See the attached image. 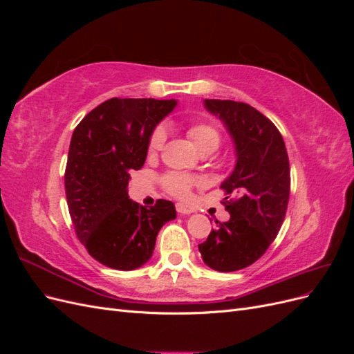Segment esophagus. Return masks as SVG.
<instances>
[{
	"label": "esophagus",
	"instance_id": "1",
	"mask_svg": "<svg viewBox=\"0 0 354 354\" xmlns=\"http://www.w3.org/2000/svg\"><path fill=\"white\" fill-rule=\"evenodd\" d=\"M176 209L178 214H181V216H187V214H192L194 212V209H192L190 207L187 205H183V203H177L176 205Z\"/></svg>",
	"mask_w": 354,
	"mask_h": 354
}]
</instances>
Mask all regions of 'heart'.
Instances as JSON below:
<instances>
[{
  "label": "heart",
  "instance_id": "obj_1",
  "mask_svg": "<svg viewBox=\"0 0 354 354\" xmlns=\"http://www.w3.org/2000/svg\"><path fill=\"white\" fill-rule=\"evenodd\" d=\"M187 136L202 155H209L212 152H216L223 140L220 128L217 125L208 124V122L190 125L187 128ZM165 137L167 136H165L164 128L156 127L153 133L151 134V138H149L147 153L151 156L156 155L160 149H162L165 143ZM162 185L171 195L178 196V198H186L189 196L192 187L201 185V180L196 177L180 174V173H168L162 177Z\"/></svg>",
  "mask_w": 354,
  "mask_h": 354
}]
</instances>
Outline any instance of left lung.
<instances>
[{"mask_svg":"<svg viewBox=\"0 0 354 354\" xmlns=\"http://www.w3.org/2000/svg\"><path fill=\"white\" fill-rule=\"evenodd\" d=\"M233 138L236 165L223 181L229 221L218 223L199 243L202 260L217 272H236L255 263L277 236L286 214L291 174L283 137L252 106L205 99Z\"/></svg>","mask_w":354,"mask_h":354,"instance_id":"1","label":"left lung"}]
</instances>
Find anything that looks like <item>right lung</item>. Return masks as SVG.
<instances>
[{"label":"right lung","mask_w":354,"mask_h":354,"mask_svg":"<svg viewBox=\"0 0 354 354\" xmlns=\"http://www.w3.org/2000/svg\"><path fill=\"white\" fill-rule=\"evenodd\" d=\"M176 100L109 99L73 130L65 171L69 214L81 243L94 260L134 270L151 259L158 232L176 218L171 201L151 208L128 198L131 169H140L155 127Z\"/></svg>","instance_id":"1"}]
</instances>
